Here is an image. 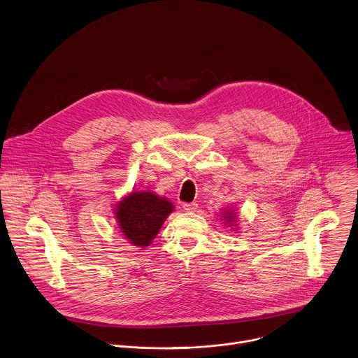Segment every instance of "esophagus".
Listing matches in <instances>:
<instances>
[{
  "mask_svg": "<svg viewBox=\"0 0 358 358\" xmlns=\"http://www.w3.org/2000/svg\"><path fill=\"white\" fill-rule=\"evenodd\" d=\"M182 208H184V210H187V212H194V210L198 208V203H196V202H184V203H182Z\"/></svg>",
  "mask_w": 358,
  "mask_h": 358,
  "instance_id": "1",
  "label": "esophagus"
}]
</instances>
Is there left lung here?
<instances>
[{"instance_id": "obj_1", "label": "left lung", "mask_w": 358, "mask_h": 358, "mask_svg": "<svg viewBox=\"0 0 358 358\" xmlns=\"http://www.w3.org/2000/svg\"><path fill=\"white\" fill-rule=\"evenodd\" d=\"M224 217L227 219V222H233V215H231V212H227Z\"/></svg>"}]
</instances>
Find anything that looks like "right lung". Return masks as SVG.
<instances>
[{"mask_svg": "<svg viewBox=\"0 0 358 358\" xmlns=\"http://www.w3.org/2000/svg\"><path fill=\"white\" fill-rule=\"evenodd\" d=\"M173 203L152 192H132L116 206V219L121 231L135 246H149L159 233L166 217L173 212Z\"/></svg>", "mask_w": 358, "mask_h": 358, "instance_id": "add662e5", "label": "right lung"}]
</instances>
